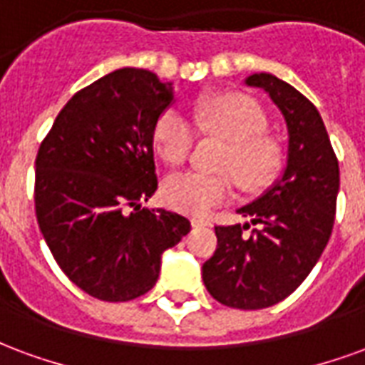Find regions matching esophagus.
I'll return each mask as SVG.
<instances>
[{
  "label": "esophagus",
  "instance_id": "34e87169",
  "mask_svg": "<svg viewBox=\"0 0 365 365\" xmlns=\"http://www.w3.org/2000/svg\"><path fill=\"white\" fill-rule=\"evenodd\" d=\"M191 227H211V222L207 221V219H199V217H195V219H191Z\"/></svg>",
  "mask_w": 365,
  "mask_h": 365
}]
</instances>
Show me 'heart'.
<instances>
[{
  "mask_svg": "<svg viewBox=\"0 0 365 365\" xmlns=\"http://www.w3.org/2000/svg\"><path fill=\"white\" fill-rule=\"evenodd\" d=\"M193 124L203 135L227 140L215 168L217 174L182 172L170 175L162 187L168 207L182 213L207 215L213 207L229 201L232 178L246 193H260L279 174L283 152L274 136L266 133L268 117L258 101L242 93H219L199 99L193 109ZM154 146L170 166H180L195 143L191 120L166 109L154 123Z\"/></svg>",
  "mask_w": 365,
  "mask_h": 365,
  "instance_id": "obj_1",
  "label": "heart"
}]
</instances>
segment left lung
Returning a JSON list of instances; mask_svg holds the SVG:
<instances>
[{
  "instance_id": "obj_1",
  "label": "left lung",
  "mask_w": 365,
  "mask_h": 365,
  "mask_svg": "<svg viewBox=\"0 0 365 365\" xmlns=\"http://www.w3.org/2000/svg\"><path fill=\"white\" fill-rule=\"evenodd\" d=\"M272 97L287 123V166L262 197L238 209L250 225L215 227L217 250L203 264V283L232 309H266L291 295L329 242L340 170L321 115L303 93L272 74L246 78Z\"/></svg>"
}]
</instances>
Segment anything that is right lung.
<instances>
[{"instance_id":"add662e5","label":"right lung","mask_w":365,"mask_h":365,"mask_svg":"<svg viewBox=\"0 0 365 365\" xmlns=\"http://www.w3.org/2000/svg\"><path fill=\"white\" fill-rule=\"evenodd\" d=\"M172 83L120 68L76 93L36 154L35 211L60 269L88 295L130 301L154 287L162 252L190 232L166 209H143L158 190L154 123Z\"/></svg>"}]
</instances>
